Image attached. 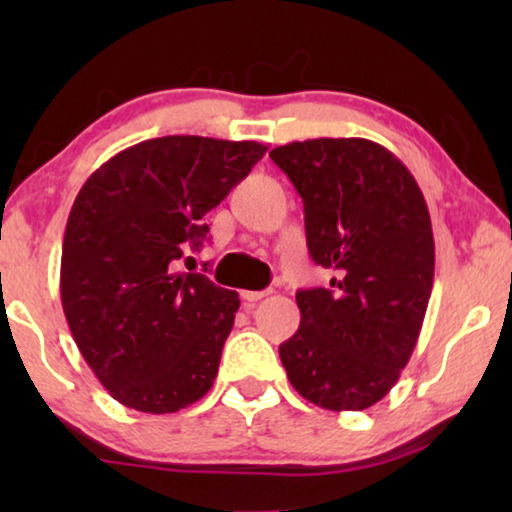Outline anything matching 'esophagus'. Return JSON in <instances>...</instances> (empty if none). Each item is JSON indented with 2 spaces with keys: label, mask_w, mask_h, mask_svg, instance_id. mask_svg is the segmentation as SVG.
<instances>
[{
  "label": "esophagus",
  "mask_w": 512,
  "mask_h": 512,
  "mask_svg": "<svg viewBox=\"0 0 512 512\" xmlns=\"http://www.w3.org/2000/svg\"><path fill=\"white\" fill-rule=\"evenodd\" d=\"M270 291H242V300L244 303H258V300L268 296Z\"/></svg>",
  "instance_id": "esophagus-1"
}]
</instances>
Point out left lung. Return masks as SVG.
Here are the masks:
<instances>
[{"mask_svg": "<svg viewBox=\"0 0 512 512\" xmlns=\"http://www.w3.org/2000/svg\"><path fill=\"white\" fill-rule=\"evenodd\" d=\"M305 207L312 261L331 289H300V328L279 345L293 389L326 410H366L389 394L431 298L433 230L417 181L384 146L321 137L270 151Z\"/></svg>", "mask_w": 512, "mask_h": 512, "instance_id": "1", "label": "left lung"}]
</instances>
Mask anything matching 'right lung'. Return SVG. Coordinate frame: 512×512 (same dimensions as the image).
<instances>
[{
	"mask_svg": "<svg viewBox=\"0 0 512 512\" xmlns=\"http://www.w3.org/2000/svg\"><path fill=\"white\" fill-rule=\"evenodd\" d=\"M265 151L195 135L146 139L109 158L76 195L62 310L90 370L125 408L165 415L212 389L240 298L179 272V261L202 247L205 214Z\"/></svg>",
	"mask_w": 512,
	"mask_h": 512,
	"instance_id": "right-lung-1",
	"label": "right lung"
}]
</instances>
